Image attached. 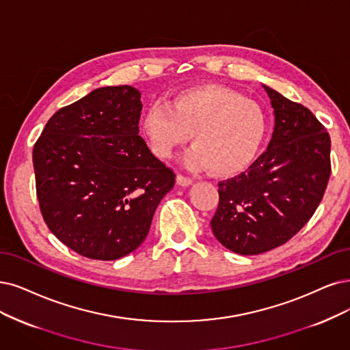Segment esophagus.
<instances>
[{
    "mask_svg": "<svg viewBox=\"0 0 350 350\" xmlns=\"http://www.w3.org/2000/svg\"><path fill=\"white\" fill-rule=\"evenodd\" d=\"M191 183H193V180H191L190 177H186V176H183V174H178V176H177V185L187 187V186H190Z\"/></svg>",
    "mask_w": 350,
    "mask_h": 350,
    "instance_id": "1",
    "label": "esophagus"
}]
</instances>
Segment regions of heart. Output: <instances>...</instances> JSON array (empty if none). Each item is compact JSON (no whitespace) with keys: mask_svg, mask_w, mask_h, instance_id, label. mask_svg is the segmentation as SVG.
Wrapping results in <instances>:
<instances>
[{"mask_svg":"<svg viewBox=\"0 0 350 350\" xmlns=\"http://www.w3.org/2000/svg\"><path fill=\"white\" fill-rule=\"evenodd\" d=\"M142 133L163 160L172 159L193 135L187 165L229 177L256 159L267 134V115L260 103L234 89L203 83L178 90L168 105H151L142 118Z\"/></svg>","mask_w":350,"mask_h":350,"instance_id":"obj_1","label":"heart"}]
</instances>
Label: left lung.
Segmentation results:
<instances>
[{
    "mask_svg": "<svg viewBox=\"0 0 350 350\" xmlns=\"http://www.w3.org/2000/svg\"><path fill=\"white\" fill-rule=\"evenodd\" d=\"M275 128L267 151L247 172L219 182L213 235L241 255H256L290 241L312 217L325 195L330 135L313 112L264 86Z\"/></svg>",
    "mask_w": 350,
    "mask_h": 350,
    "instance_id": "1",
    "label": "left lung"
}]
</instances>
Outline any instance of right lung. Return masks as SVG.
Instances as JSON below:
<instances>
[{
  "label": "right lung",
  "instance_id": "right-lung-1",
  "mask_svg": "<svg viewBox=\"0 0 350 350\" xmlns=\"http://www.w3.org/2000/svg\"><path fill=\"white\" fill-rule=\"evenodd\" d=\"M138 89L99 88L60 108L33 148L43 219L60 242L90 260L113 261L146 239L176 174L138 133Z\"/></svg>",
  "mask_w": 350,
  "mask_h": 350
}]
</instances>
